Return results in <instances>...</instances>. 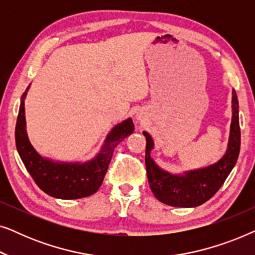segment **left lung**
I'll list each match as a JSON object with an SVG mask.
<instances>
[{
    "instance_id": "left-lung-1",
    "label": "left lung",
    "mask_w": 255,
    "mask_h": 255,
    "mask_svg": "<svg viewBox=\"0 0 255 255\" xmlns=\"http://www.w3.org/2000/svg\"><path fill=\"white\" fill-rule=\"evenodd\" d=\"M142 134L146 137V172L149 187L154 196L160 202L170 207L193 208L203 204L219 190L238 160L240 127L237 94L232 90V122L228 151L215 165L186 172L184 175L169 174L153 161L149 154L153 148V140L147 132L144 131Z\"/></svg>"
}]
</instances>
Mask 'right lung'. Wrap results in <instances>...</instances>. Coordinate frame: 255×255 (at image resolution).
Wrapping results in <instances>:
<instances>
[{"instance_id": "obj_1", "label": "right lung", "mask_w": 255, "mask_h": 255, "mask_svg": "<svg viewBox=\"0 0 255 255\" xmlns=\"http://www.w3.org/2000/svg\"><path fill=\"white\" fill-rule=\"evenodd\" d=\"M29 88L27 87L22 95L15 130L17 151L27 172L37 186L52 197L75 200L95 194L103 182L115 147L133 132V122L128 118L116 125L107 137L101 152L92 161L85 163L51 161L38 154L27 138L24 99Z\"/></svg>"}]
</instances>
